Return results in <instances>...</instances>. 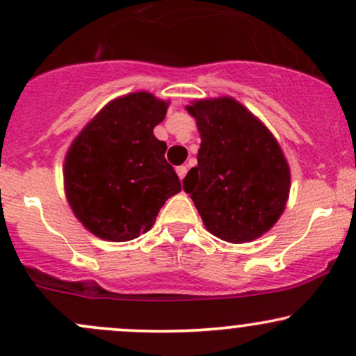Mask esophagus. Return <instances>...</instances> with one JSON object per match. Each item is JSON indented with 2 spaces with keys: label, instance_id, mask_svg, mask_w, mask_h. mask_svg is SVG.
I'll use <instances>...</instances> for the list:
<instances>
[{
  "label": "esophagus",
  "instance_id": "esophagus-1",
  "mask_svg": "<svg viewBox=\"0 0 356 356\" xmlns=\"http://www.w3.org/2000/svg\"><path fill=\"white\" fill-rule=\"evenodd\" d=\"M175 170H177L179 179H181V181H182V179L186 177V174H187V167L186 165H181V167H177V169H175Z\"/></svg>",
  "mask_w": 356,
  "mask_h": 356
}]
</instances>
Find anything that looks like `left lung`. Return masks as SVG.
Here are the masks:
<instances>
[{
	"instance_id": "8db88e82",
	"label": "left lung",
	"mask_w": 356,
	"mask_h": 356,
	"mask_svg": "<svg viewBox=\"0 0 356 356\" xmlns=\"http://www.w3.org/2000/svg\"><path fill=\"white\" fill-rule=\"evenodd\" d=\"M201 134L197 167L184 179L206 229L243 244L268 232L283 214L291 172L269 129L232 97L191 102Z\"/></svg>"
}]
</instances>
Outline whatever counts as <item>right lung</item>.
Segmentation results:
<instances>
[{
    "label": "right lung",
    "instance_id": "right-lung-1",
    "mask_svg": "<svg viewBox=\"0 0 356 356\" xmlns=\"http://www.w3.org/2000/svg\"><path fill=\"white\" fill-rule=\"evenodd\" d=\"M170 102L132 92L108 102L68 147L63 186L68 206L85 229L124 243L154 226L165 201L182 186L167 164L165 142L154 127Z\"/></svg>",
    "mask_w": 356,
    "mask_h": 356
}]
</instances>
